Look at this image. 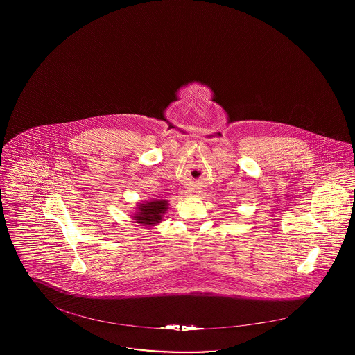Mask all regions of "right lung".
Listing matches in <instances>:
<instances>
[{"label": "right lung", "mask_w": 355, "mask_h": 355, "mask_svg": "<svg viewBox=\"0 0 355 355\" xmlns=\"http://www.w3.org/2000/svg\"><path fill=\"white\" fill-rule=\"evenodd\" d=\"M168 206L169 203L164 200H153L149 202L138 203L135 209L137 211L132 217L137 223L152 227L162 220L164 214L168 210Z\"/></svg>", "instance_id": "right-lung-1"}]
</instances>
